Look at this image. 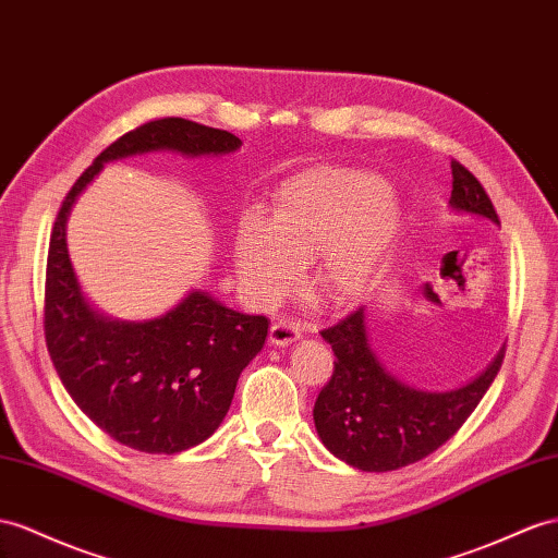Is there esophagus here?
Masks as SVG:
<instances>
[{
    "mask_svg": "<svg viewBox=\"0 0 558 558\" xmlns=\"http://www.w3.org/2000/svg\"><path fill=\"white\" fill-rule=\"evenodd\" d=\"M304 332V325L299 320H290L280 316L274 325H270V344L274 347H288L296 341Z\"/></svg>",
    "mask_w": 558,
    "mask_h": 558,
    "instance_id": "1",
    "label": "esophagus"
}]
</instances>
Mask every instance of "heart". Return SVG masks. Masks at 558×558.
<instances>
[{
	"label": "heart",
	"instance_id": "1",
	"mask_svg": "<svg viewBox=\"0 0 558 558\" xmlns=\"http://www.w3.org/2000/svg\"><path fill=\"white\" fill-rule=\"evenodd\" d=\"M401 228V205L387 181L365 169L311 167L274 195L270 221L238 223L235 268L254 302L274 304L316 254V288L327 302L361 296L387 262Z\"/></svg>",
	"mask_w": 558,
	"mask_h": 558
}]
</instances>
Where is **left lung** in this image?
Instances as JSON below:
<instances>
[{"label": "left lung", "instance_id": "1", "mask_svg": "<svg viewBox=\"0 0 558 558\" xmlns=\"http://www.w3.org/2000/svg\"><path fill=\"white\" fill-rule=\"evenodd\" d=\"M450 167L452 209L499 223L481 181L457 160ZM320 335L335 351V369L316 398L313 420L325 448L363 471H393L438 450L476 410L505 361L502 349L474 381L432 393L405 387L379 365L367 344L363 308Z\"/></svg>", "mask_w": 558, "mask_h": 558}]
</instances>
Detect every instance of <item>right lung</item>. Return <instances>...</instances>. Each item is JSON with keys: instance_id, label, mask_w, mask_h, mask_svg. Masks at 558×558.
I'll list each match as a JSON object with an SVG mask.
<instances>
[{"instance_id": "obj_1", "label": "right lung", "mask_w": 558, "mask_h": 558, "mask_svg": "<svg viewBox=\"0 0 558 558\" xmlns=\"http://www.w3.org/2000/svg\"><path fill=\"white\" fill-rule=\"evenodd\" d=\"M240 143L231 132L183 118L150 120L110 143L56 214L45 280L47 349L77 408L126 448L174 454L217 432L240 373L264 349L268 318L226 308L207 292H191L155 320L101 316L82 296L70 266L68 211L104 162L150 150L221 155Z\"/></svg>"}]
</instances>
